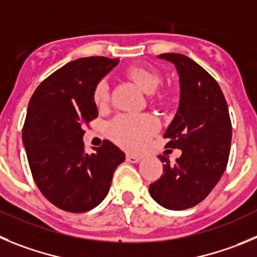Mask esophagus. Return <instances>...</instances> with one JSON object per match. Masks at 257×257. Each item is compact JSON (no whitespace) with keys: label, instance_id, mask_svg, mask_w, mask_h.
Here are the masks:
<instances>
[{"label":"esophagus","instance_id":"1","mask_svg":"<svg viewBox=\"0 0 257 257\" xmlns=\"http://www.w3.org/2000/svg\"><path fill=\"white\" fill-rule=\"evenodd\" d=\"M141 160H142V157L141 156H136V155L126 154V161H129V163H140Z\"/></svg>","mask_w":257,"mask_h":257}]
</instances>
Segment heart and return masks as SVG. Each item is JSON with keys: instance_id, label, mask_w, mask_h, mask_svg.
I'll list each match as a JSON object with an SVG mask.
<instances>
[{"instance_id": "1", "label": "heart", "mask_w": 257, "mask_h": 257, "mask_svg": "<svg viewBox=\"0 0 257 257\" xmlns=\"http://www.w3.org/2000/svg\"><path fill=\"white\" fill-rule=\"evenodd\" d=\"M126 77L133 80L146 93H152L161 83L160 74L146 66H131L126 69ZM93 102L98 108H105L108 103V87L105 80L94 85ZM169 100V92H156L154 102L163 105ZM159 129V123L152 115H119L107 125V134L112 142L128 151H140L147 145L150 138Z\"/></svg>"}]
</instances>
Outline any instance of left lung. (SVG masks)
<instances>
[{"label": "left lung", "mask_w": 257, "mask_h": 257, "mask_svg": "<svg viewBox=\"0 0 257 257\" xmlns=\"http://www.w3.org/2000/svg\"><path fill=\"white\" fill-rule=\"evenodd\" d=\"M159 57L173 62L179 74L180 101L166 129L165 147L182 150L174 164L160 155L163 175L150 184V195L170 210H186L205 200L228 164L232 123L218 82L197 62L180 54Z\"/></svg>", "instance_id": "obj_1"}]
</instances>
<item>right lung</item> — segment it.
<instances>
[{
    "instance_id": "1",
    "label": "right lung",
    "mask_w": 257,
    "mask_h": 257,
    "mask_svg": "<svg viewBox=\"0 0 257 257\" xmlns=\"http://www.w3.org/2000/svg\"><path fill=\"white\" fill-rule=\"evenodd\" d=\"M119 59L82 57L68 62L37 87L23 126L32 175L42 195L69 212H84L102 202L112 174L125 155L110 141L85 152L83 134L98 115L94 85Z\"/></svg>"
}]
</instances>
